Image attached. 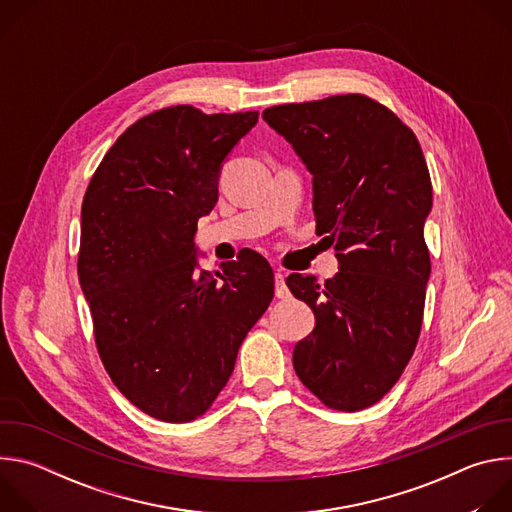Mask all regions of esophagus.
Masks as SVG:
<instances>
[{
	"label": "esophagus",
	"mask_w": 512,
	"mask_h": 512,
	"mask_svg": "<svg viewBox=\"0 0 512 512\" xmlns=\"http://www.w3.org/2000/svg\"><path fill=\"white\" fill-rule=\"evenodd\" d=\"M275 296L279 298V300H285V298H289V289H287V285H285V273L283 271H275Z\"/></svg>",
	"instance_id": "1"
}]
</instances>
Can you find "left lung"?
<instances>
[{
    "label": "left lung",
    "instance_id": "8db88e82",
    "mask_svg": "<svg viewBox=\"0 0 512 512\" xmlns=\"http://www.w3.org/2000/svg\"><path fill=\"white\" fill-rule=\"evenodd\" d=\"M263 119L314 176L316 231L340 261L324 283L285 279L316 316L294 369L326 407L367 409L399 381L421 332L433 198L421 145L391 109L358 93L269 107Z\"/></svg>",
    "mask_w": 512,
    "mask_h": 512
}]
</instances>
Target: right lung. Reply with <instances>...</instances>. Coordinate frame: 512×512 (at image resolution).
I'll return each mask as SVG.
<instances>
[{
    "instance_id": "right-lung-1",
    "label": "right lung",
    "mask_w": 512,
    "mask_h": 512,
    "mask_svg": "<svg viewBox=\"0 0 512 512\" xmlns=\"http://www.w3.org/2000/svg\"><path fill=\"white\" fill-rule=\"evenodd\" d=\"M257 119L192 105L145 115L111 145L83 198L77 267L99 356L115 387L160 421L210 409L273 300L259 253L208 273L194 249L223 162Z\"/></svg>"
}]
</instances>
